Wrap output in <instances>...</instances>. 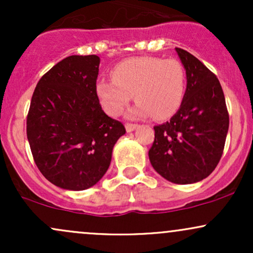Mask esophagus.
<instances>
[{
  "mask_svg": "<svg viewBox=\"0 0 253 253\" xmlns=\"http://www.w3.org/2000/svg\"><path fill=\"white\" fill-rule=\"evenodd\" d=\"M136 127H138V125L136 124H126V130L127 132H133Z\"/></svg>",
  "mask_w": 253,
  "mask_h": 253,
  "instance_id": "34e87169",
  "label": "esophagus"
}]
</instances>
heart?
Listing matches in <instances>:
<instances>
[{"mask_svg":"<svg viewBox=\"0 0 253 253\" xmlns=\"http://www.w3.org/2000/svg\"><path fill=\"white\" fill-rule=\"evenodd\" d=\"M113 80L101 78L95 91L102 108L119 117L134 94L138 101L130 117L153 115L163 120L178 110L185 94V71L177 59L135 57L124 60L112 70Z\"/></svg>","mask_w":253,"mask_h":253,"instance_id":"heart-1","label":"heart"}]
</instances>
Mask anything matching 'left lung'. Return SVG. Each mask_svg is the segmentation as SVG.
Returning <instances> with one entry per match:
<instances>
[{"label":"left lung","mask_w":253,"mask_h":253,"mask_svg":"<svg viewBox=\"0 0 253 253\" xmlns=\"http://www.w3.org/2000/svg\"><path fill=\"white\" fill-rule=\"evenodd\" d=\"M185 69L187 89L170 121L155 126L149 151L153 169L176 184L202 181L215 169L223 152L229 118L219 80L190 54L176 47Z\"/></svg>","instance_id":"1"}]
</instances>
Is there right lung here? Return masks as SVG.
I'll use <instances>...</instances> for the list:
<instances>
[{
	"label": "right lung",
	"instance_id": "1",
	"mask_svg": "<svg viewBox=\"0 0 253 253\" xmlns=\"http://www.w3.org/2000/svg\"><path fill=\"white\" fill-rule=\"evenodd\" d=\"M100 57L70 56L38 82L27 115V139L38 169L52 184L85 190L108 170L126 133L102 110L95 91Z\"/></svg>",
	"mask_w": 253,
	"mask_h": 253
}]
</instances>
